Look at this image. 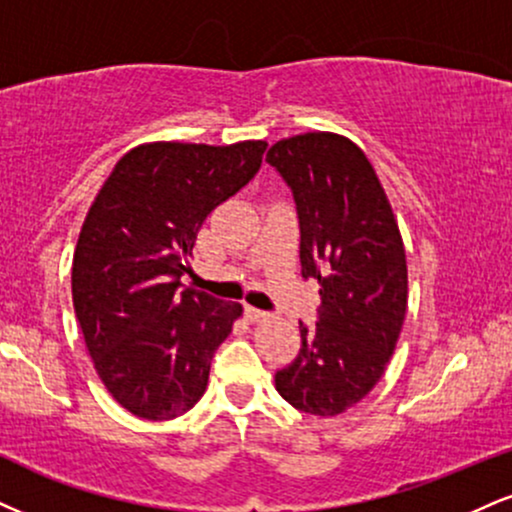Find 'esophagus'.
I'll return each instance as SVG.
<instances>
[{"label":"esophagus","mask_w":512,"mask_h":512,"mask_svg":"<svg viewBox=\"0 0 512 512\" xmlns=\"http://www.w3.org/2000/svg\"><path fill=\"white\" fill-rule=\"evenodd\" d=\"M269 315L267 312H262V310H257V307H245V319H248L250 324H257V322H264V319H267Z\"/></svg>","instance_id":"1"}]
</instances>
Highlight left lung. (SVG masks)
Instances as JSON below:
<instances>
[{"label":"left lung","instance_id":"left-lung-1","mask_svg":"<svg viewBox=\"0 0 512 512\" xmlns=\"http://www.w3.org/2000/svg\"><path fill=\"white\" fill-rule=\"evenodd\" d=\"M267 162L293 190L300 264L317 279V326L276 372L295 410L334 417L360 403L396 350L408 310V264L398 221L377 171L353 140L303 133L269 147Z\"/></svg>","mask_w":512,"mask_h":512}]
</instances>
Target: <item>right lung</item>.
<instances>
[{
  "label": "right lung",
  "mask_w": 512,
  "mask_h": 512,
  "mask_svg": "<svg viewBox=\"0 0 512 512\" xmlns=\"http://www.w3.org/2000/svg\"><path fill=\"white\" fill-rule=\"evenodd\" d=\"M264 140L145 143L126 152L80 229L71 291L85 348L121 408L152 422L188 412L238 303L181 288L202 221L260 171Z\"/></svg>",
  "instance_id": "add662e5"
}]
</instances>
